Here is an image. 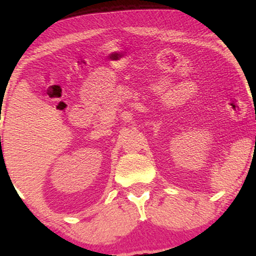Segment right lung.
Listing matches in <instances>:
<instances>
[{
    "mask_svg": "<svg viewBox=\"0 0 256 256\" xmlns=\"http://www.w3.org/2000/svg\"><path fill=\"white\" fill-rule=\"evenodd\" d=\"M0 138H1V137H0Z\"/></svg>",
    "mask_w": 256,
    "mask_h": 256,
    "instance_id": "add662e5",
    "label": "right lung"
}]
</instances>
